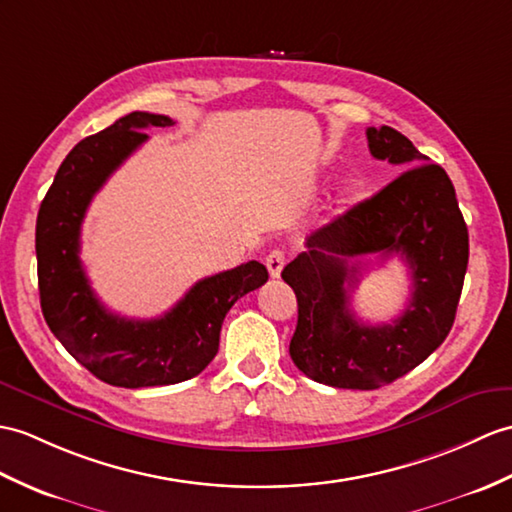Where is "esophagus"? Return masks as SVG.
Listing matches in <instances>:
<instances>
[{
	"label": "esophagus",
	"mask_w": 512,
	"mask_h": 512,
	"mask_svg": "<svg viewBox=\"0 0 512 512\" xmlns=\"http://www.w3.org/2000/svg\"><path fill=\"white\" fill-rule=\"evenodd\" d=\"M283 266H285V253L281 251V248H275V251H270L268 257H266V268H268L272 279H277L281 275Z\"/></svg>",
	"instance_id": "obj_1"
}]
</instances>
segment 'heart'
Here are the masks:
<instances>
[{
	"label": "heart",
	"instance_id": "1",
	"mask_svg": "<svg viewBox=\"0 0 512 512\" xmlns=\"http://www.w3.org/2000/svg\"><path fill=\"white\" fill-rule=\"evenodd\" d=\"M351 198H353V196H351V194H347V198H344V200H347V202H351Z\"/></svg>",
	"mask_w": 512,
	"mask_h": 512
}]
</instances>
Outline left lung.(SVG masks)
<instances>
[{
    "instance_id": "1",
    "label": "left lung",
    "mask_w": 512,
    "mask_h": 512,
    "mask_svg": "<svg viewBox=\"0 0 512 512\" xmlns=\"http://www.w3.org/2000/svg\"><path fill=\"white\" fill-rule=\"evenodd\" d=\"M368 150L403 170L307 237L281 277L299 303L290 358L318 384L375 390L410 373L447 338L469 264V233L456 189L438 163L395 128H368ZM399 254L413 277L411 303L390 326H364L348 307L355 256Z\"/></svg>"
}]
</instances>
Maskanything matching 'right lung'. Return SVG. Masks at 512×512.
<instances>
[{
    "label": "right lung",
    "mask_w": 512,
    "mask_h": 512,
    "mask_svg": "<svg viewBox=\"0 0 512 512\" xmlns=\"http://www.w3.org/2000/svg\"><path fill=\"white\" fill-rule=\"evenodd\" d=\"M172 124L168 115L135 111L82 139L61 163L39 209L37 272L45 323L82 366L111 386H170L205 371L233 303L268 281L266 266L248 261L200 279L170 312L150 320L117 316L93 294L80 261L89 202L148 139L146 128Z\"/></svg>",
    "instance_id": "obj_1"
}]
</instances>
